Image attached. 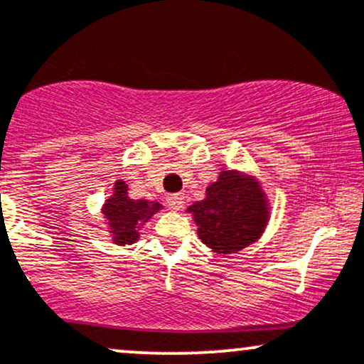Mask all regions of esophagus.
Instances as JSON below:
<instances>
[{"label": "esophagus", "mask_w": 364, "mask_h": 364, "mask_svg": "<svg viewBox=\"0 0 364 364\" xmlns=\"http://www.w3.org/2000/svg\"><path fill=\"white\" fill-rule=\"evenodd\" d=\"M168 203L173 210H179V208H183V203H185V195L171 193V195H168Z\"/></svg>", "instance_id": "esophagus-1"}]
</instances>
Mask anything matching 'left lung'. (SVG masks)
Returning <instances> with one entry per match:
<instances>
[{
	"label": "left lung",
	"instance_id": "1",
	"mask_svg": "<svg viewBox=\"0 0 364 364\" xmlns=\"http://www.w3.org/2000/svg\"><path fill=\"white\" fill-rule=\"evenodd\" d=\"M195 214L198 237L219 253H235L262 235L267 207L260 186L224 171L207 188V198L188 208Z\"/></svg>",
	"mask_w": 364,
	"mask_h": 364
}]
</instances>
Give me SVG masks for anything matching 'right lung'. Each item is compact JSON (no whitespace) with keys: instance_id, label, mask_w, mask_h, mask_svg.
<instances>
[{"instance_id":"add662e5","label":"right lung","mask_w":364,"mask_h":364,"mask_svg":"<svg viewBox=\"0 0 364 364\" xmlns=\"http://www.w3.org/2000/svg\"><path fill=\"white\" fill-rule=\"evenodd\" d=\"M161 205H150L145 200H132L128 196L127 183L118 181L114 188V196L107 200L104 207V215L109 220L114 232V241L118 245H132L139 237V224L145 223Z\"/></svg>"}]
</instances>
